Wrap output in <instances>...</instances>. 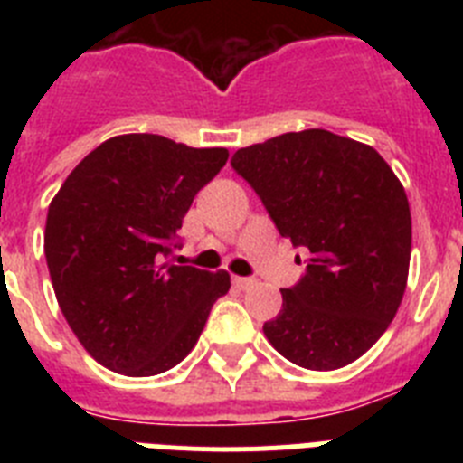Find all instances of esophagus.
<instances>
[{
	"label": "esophagus",
	"mask_w": 463,
	"mask_h": 463,
	"mask_svg": "<svg viewBox=\"0 0 463 463\" xmlns=\"http://www.w3.org/2000/svg\"><path fill=\"white\" fill-rule=\"evenodd\" d=\"M234 285L239 289H248L252 285V278H241V276H236L234 278Z\"/></svg>",
	"instance_id": "1"
}]
</instances>
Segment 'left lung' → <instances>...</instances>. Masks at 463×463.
Wrapping results in <instances>:
<instances>
[{
	"label": "left lung",
	"instance_id": "8db88e82",
	"mask_svg": "<svg viewBox=\"0 0 463 463\" xmlns=\"http://www.w3.org/2000/svg\"><path fill=\"white\" fill-rule=\"evenodd\" d=\"M232 166L280 236L310 252L264 336L304 369L353 364L383 336L406 292L412 224L401 181L378 150L326 129L241 148Z\"/></svg>",
	"mask_w": 463,
	"mask_h": 463
}]
</instances>
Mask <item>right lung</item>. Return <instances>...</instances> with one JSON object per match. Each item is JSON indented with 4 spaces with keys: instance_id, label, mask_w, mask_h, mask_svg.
Masks as SVG:
<instances>
[{
    "instance_id": "right-lung-1",
    "label": "right lung",
    "mask_w": 463,
    "mask_h": 463,
    "mask_svg": "<svg viewBox=\"0 0 463 463\" xmlns=\"http://www.w3.org/2000/svg\"><path fill=\"white\" fill-rule=\"evenodd\" d=\"M227 148L120 134L80 162L48 206V271L80 345L116 373L174 369L202 336L227 271L159 264Z\"/></svg>"
}]
</instances>
